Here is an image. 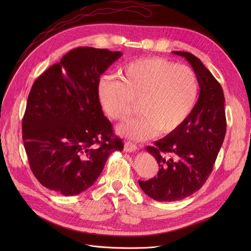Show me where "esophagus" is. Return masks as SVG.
<instances>
[{
	"label": "esophagus",
	"mask_w": 251,
	"mask_h": 251,
	"mask_svg": "<svg viewBox=\"0 0 251 251\" xmlns=\"http://www.w3.org/2000/svg\"><path fill=\"white\" fill-rule=\"evenodd\" d=\"M138 149H139V147L132 142H126L124 145V151H126V152H135Z\"/></svg>",
	"instance_id": "34e87169"
}]
</instances>
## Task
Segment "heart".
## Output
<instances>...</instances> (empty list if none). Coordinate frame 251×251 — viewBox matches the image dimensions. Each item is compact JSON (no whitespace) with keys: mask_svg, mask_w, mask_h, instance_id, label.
<instances>
[{"mask_svg":"<svg viewBox=\"0 0 251 251\" xmlns=\"http://www.w3.org/2000/svg\"><path fill=\"white\" fill-rule=\"evenodd\" d=\"M120 79L104 77L98 85L100 105L111 119H128L140 103L141 116L120 125L118 133L144 141L171 134L193 114L199 98L195 71L162 57L133 60L120 70Z\"/></svg>","mask_w":251,"mask_h":251,"instance_id":"1","label":"heart"}]
</instances>
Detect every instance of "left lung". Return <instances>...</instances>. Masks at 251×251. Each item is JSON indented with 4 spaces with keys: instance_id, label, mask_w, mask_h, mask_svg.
<instances>
[{
    "instance_id": "1",
    "label": "left lung",
    "mask_w": 251,
    "mask_h": 251,
    "mask_svg": "<svg viewBox=\"0 0 251 251\" xmlns=\"http://www.w3.org/2000/svg\"><path fill=\"white\" fill-rule=\"evenodd\" d=\"M192 65L200 85L196 108L176 131L146 150L159 165L157 176L139 181L146 195L158 201H176L199 191L206 182L226 131L225 95L220 82L194 54L173 51Z\"/></svg>"
}]
</instances>
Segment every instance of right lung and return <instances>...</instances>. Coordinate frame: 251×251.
<instances>
[{
  "label": "right lung",
  "instance_id": "obj_1",
  "mask_svg": "<svg viewBox=\"0 0 251 251\" xmlns=\"http://www.w3.org/2000/svg\"><path fill=\"white\" fill-rule=\"evenodd\" d=\"M122 53L71 50L34 81L23 118L30 170L47 189L78 195L100 176L108 157L123 150L98 99L100 75Z\"/></svg>",
  "mask_w": 251,
  "mask_h": 251
}]
</instances>
